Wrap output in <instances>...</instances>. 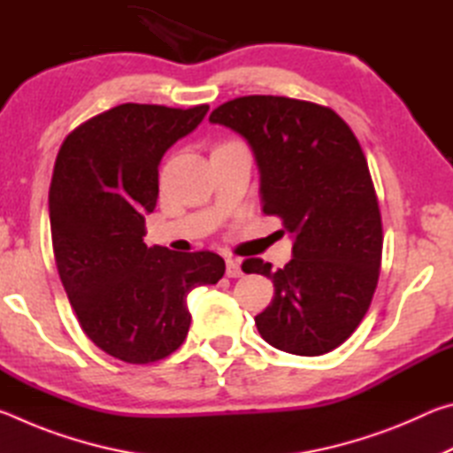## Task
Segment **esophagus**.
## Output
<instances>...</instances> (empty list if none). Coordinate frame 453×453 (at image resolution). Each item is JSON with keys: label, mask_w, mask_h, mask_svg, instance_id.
<instances>
[{"label": "esophagus", "mask_w": 453, "mask_h": 453, "mask_svg": "<svg viewBox=\"0 0 453 453\" xmlns=\"http://www.w3.org/2000/svg\"><path fill=\"white\" fill-rule=\"evenodd\" d=\"M226 275L227 278H242V264L237 259H227L226 262Z\"/></svg>", "instance_id": "1"}]
</instances>
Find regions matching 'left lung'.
I'll use <instances>...</instances> for the list:
<instances>
[{
  "label": "left lung",
  "mask_w": 453,
  "mask_h": 453,
  "mask_svg": "<svg viewBox=\"0 0 453 453\" xmlns=\"http://www.w3.org/2000/svg\"><path fill=\"white\" fill-rule=\"evenodd\" d=\"M210 121L250 142L262 210L296 235L281 270L259 257L242 264L273 281L257 332L288 354H327L356 332L380 278L381 213L362 145L332 107L294 97H235Z\"/></svg>",
  "instance_id": "8db88e82"
}]
</instances>
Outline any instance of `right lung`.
I'll use <instances>...</instances> for the list:
<instances>
[{"label": "right lung", "mask_w": 453, "mask_h": 453, "mask_svg": "<svg viewBox=\"0 0 453 453\" xmlns=\"http://www.w3.org/2000/svg\"><path fill=\"white\" fill-rule=\"evenodd\" d=\"M208 110L116 105L75 127L53 165L50 226L59 280L86 335L126 364L172 356L191 324L188 294L226 272L213 251L143 243L159 162Z\"/></svg>", "instance_id": "right-lung-1"}]
</instances>
